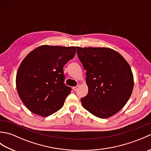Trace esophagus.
<instances>
[{"mask_svg":"<svg viewBox=\"0 0 151 151\" xmlns=\"http://www.w3.org/2000/svg\"><path fill=\"white\" fill-rule=\"evenodd\" d=\"M78 86H74V87H73V90L74 91H76V89H78Z\"/></svg>","mask_w":151,"mask_h":151,"instance_id":"34e87169","label":"esophagus"}]
</instances>
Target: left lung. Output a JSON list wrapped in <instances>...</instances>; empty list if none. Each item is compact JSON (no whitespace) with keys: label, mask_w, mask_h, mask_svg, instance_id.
<instances>
[{"label":"left lung","mask_w":151,"mask_h":151,"mask_svg":"<svg viewBox=\"0 0 151 151\" xmlns=\"http://www.w3.org/2000/svg\"><path fill=\"white\" fill-rule=\"evenodd\" d=\"M77 55L86 70L88 95L81 99L86 110L106 119L121 110L134 88L129 64L119 53L106 47H76Z\"/></svg>","instance_id":"8db88e82"}]
</instances>
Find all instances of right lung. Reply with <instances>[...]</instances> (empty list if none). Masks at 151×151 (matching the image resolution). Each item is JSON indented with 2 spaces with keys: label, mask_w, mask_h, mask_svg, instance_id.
<instances>
[{
  "label": "right lung",
  "mask_w": 151,
  "mask_h": 151,
  "mask_svg": "<svg viewBox=\"0 0 151 151\" xmlns=\"http://www.w3.org/2000/svg\"><path fill=\"white\" fill-rule=\"evenodd\" d=\"M75 53V47L42 45L22 60L16 76V87L30 111L47 117L62 108L71 91L64 83L63 67Z\"/></svg>",
  "instance_id": "right-lung-1"
}]
</instances>
